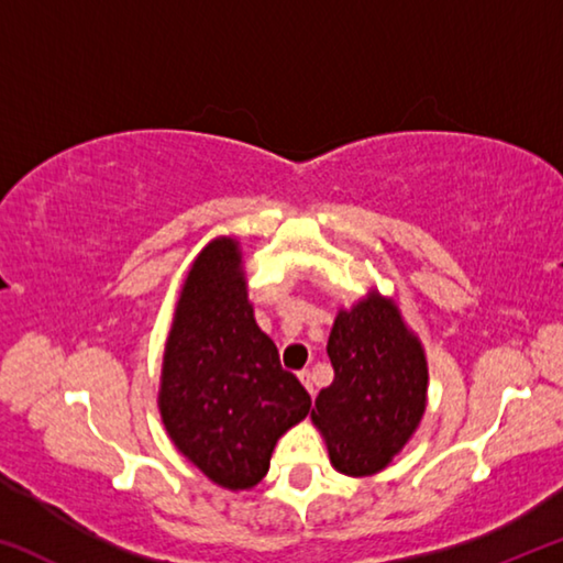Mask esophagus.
<instances>
[{
	"label": "esophagus",
	"instance_id": "esophagus-1",
	"mask_svg": "<svg viewBox=\"0 0 563 563\" xmlns=\"http://www.w3.org/2000/svg\"><path fill=\"white\" fill-rule=\"evenodd\" d=\"M298 377H300V383L305 385V389H308L310 395H316V387H312V373H310V369H300Z\"/></svg>",
	"mask_w": 563,
	"mask_h": 563
}]
</instances>
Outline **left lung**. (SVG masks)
Instances as JSON below:
<instances>
[{
    "label": "left lung",
    "instance_id": "obj_1",
    "mask_svg": "<svg viewBox=\"0 0 563 563\" xmlns=\"http://www.w3.org/2000/svg\"><path fill=\"white\" fill-rule=\"evenodd\" d=\"M335 369L312 409L335 470L365 476L402 450L424 412L427 362L397 308L369 295L342 310L328 340Z\"/></svg>",
    "mask_w": 563,
    "mask_h": 563
}]
</instances>
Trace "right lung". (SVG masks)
<instances>
[{"mask_svg": "<svg viewBox=\"0 0 563 563\" xmlns=\"http://www.w3.org/2000/svg\"><path fill=\"white\" fill-rule=\"evenodd\" d=\"M228 238L198 255L170 330L161 417L170 440L216 484L251 489L278 437L308 415L310 395L283 369L275 342L255 325Z\"/></svg>", "mask_w": 563, "mask_h": 563, "instance_id": "1", "label": "right lung"}]
</instances>
